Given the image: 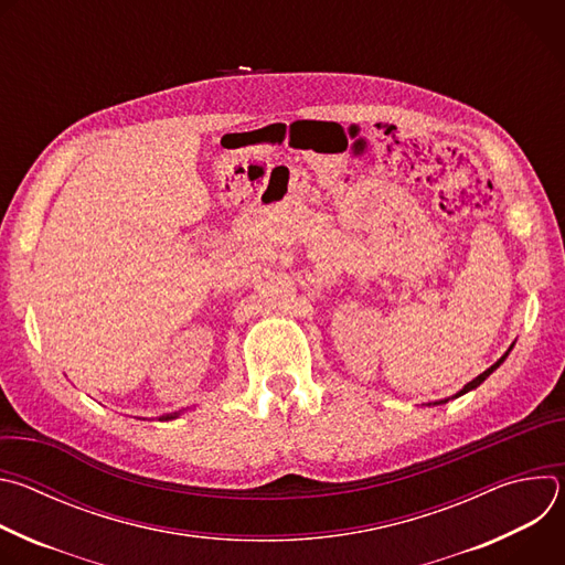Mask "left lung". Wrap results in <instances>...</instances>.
<instances>
[{
  "instance_id": "left-lung-1",
  "label": "left lung",
  "mask_w": 565,
  "mask_h": 565,
  "mask_svg": "<svg viewBox=\"0 0 565 565\" xmlns=\"http://www.w3.org/2000/svg\"><path fill=\"white\" fill-rule=\"evenodd\" d=\"M512 347H514V344H512ZM512 347H510V349H508V353H505V355H503V358H501V360H497V362H494V364H492V366H490V369H488V371H482V373H480V375H478V377H473V380H471V382H467V384H465V386H462V388H460V391H458V393H456V395H451V397H458V395H465V393H467V391H471V388H476V386H480V384H482V382H486V380H488V377H490V375H492V373H494V371H497V369H499V366H501V364H503V362H505V358H508V355H510V351H512ZM445 402H447V399H438V402H436V405H445Z\"/></svg>"
}]
</instances>
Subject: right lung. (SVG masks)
Listing matches in <instances>:
<instances>
[{"instance_id":"add662e5","label":"right lung","mask_w":565,"mask_h":565,"mask_svg":"<svg viewBox=\"0 0 565 565\" xmlns=\"http://www.w3.org/2000/svg\"><path fill=\"white\" fill-rule=\"evenodd\" d=\"M174 418H179V414H166V416H160L158 420H174Z\"/></svg>"}]
</instances>
